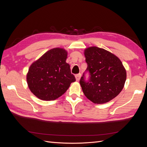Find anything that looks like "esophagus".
Segmentation results:
<instances>
[{
	"label": "esophagus",
	"mask_w": 147,
	"mask_h": 147,
	"mask_svg": "<svg viewBox=\"0 0 147 147\" xmlns=\"http://www.w3.org/2000/svg\"><path fill=\"white\" fill-rule=\"evenodd\" d=\"M81 74H77L76 75H75V78H76V80L77 82H78L80 80V77H81Z\"/></svg>",
	"instance_id": "34e87169"
}]
</instances>
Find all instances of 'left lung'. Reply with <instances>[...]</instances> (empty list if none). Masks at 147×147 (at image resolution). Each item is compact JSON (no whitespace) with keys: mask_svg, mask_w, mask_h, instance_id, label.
Segmentation results:
<instances>
[{"mask_svg":"<svg viewBox=\"0 0 147 147\" xmlns=\"http://www.w3.org/2000/svg\"><path fill=\"white\" fill-rule=\"evenodd\" d=\"M89 78L83 73L80 83L84 94L94 104H104L117 96L126 80V72L118 57L96 47L84 51Z\"/></svg>","mask_w":147,"mask_h":147,"instance_id":"1","label":"left lung"}]
</instances>
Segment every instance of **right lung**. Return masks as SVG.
<instances>
[{
  "label": "right lung",
  "mask_w": 147,
  "mask_h": 147,
  "mask_svg": "<svg viewBox=\"0 0 147 147\" xmlns=\"http://www.w3.org/2000/svg\"><path fill=\"white\" fill-rule=\"evenodd\" d=\"M67 52L63 48L51 49L29 67L27 82L30 91L43 100H53L75 82L70 65L65 62Z\"/></svg>",
  "instance_id": "obj_1"
}]
</instances>
